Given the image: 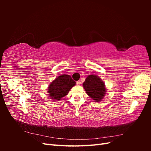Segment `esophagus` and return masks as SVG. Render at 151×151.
<instances>
[{
    "mask_svg": "<svg viewBox=\"0 0 151 151\" xmlns=\"http://www.w3.org/2000/svg\"><path fill=\"white\" fill-rule=\"evenodd\" d=\"M77 85H79V86H80L81 85V81H77Z\"/></svg>",
    "mask_w": 151,
    "mask_h": 151,
    "instance_id": "obj_1",
    "label": "esophagus"
}]
</instances>
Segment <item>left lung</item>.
Returning a JSON list of instances; mask_svg holds the SVG:
<instances>
[{
    "label": "left lung",
    "mask_w": 151,
    "mask_h": 151,
    "mask_svg": "<svg viewBox=\"0 0 151 151\" xmlns=\"http://www.w3.org/2000/svg\"><path fill=\"white\" fill-rule=\"evenodd\" d=\"M83 88L90 98L94 101H102L106 92V87L101 78L96 75H89L83 83Z\"/></svg>",
    "instance_id": "left-lung-1"
}]
</instances>
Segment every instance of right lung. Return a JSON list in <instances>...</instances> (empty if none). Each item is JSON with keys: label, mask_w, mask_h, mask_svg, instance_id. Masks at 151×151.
Segmentation results:
<instances>
[{"label": "right lung", "mask_w": 151, "mask_h": 151, "mask_svg": "<svg viewBox=\"0 0 151 151\" xmlns=\"http://www.w3.org/2000/svg\"><path fill=\"white\" fill-rule=\"evenodd\" d=\"M76 85V82L72 77L66 74L57 77L48 88V96L51 99L60 100L68 93V91Z\"/></svg>", "instance_id": "add662e5"}]
</instances>
